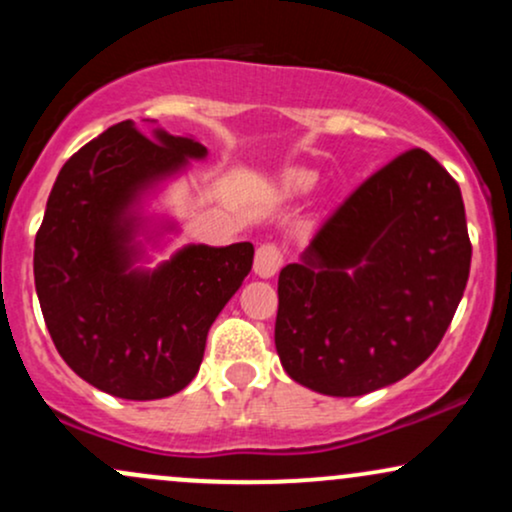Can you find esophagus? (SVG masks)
Masks as SVG:
<instances>
[{
    "instance_id": "esophagus-1",
    "label": "esophagus",
    "mask_w": 512,
    "mask_h": 512,
    "mask_svg": "<svg viewBox=\"0 0 512 512\" xmlns=\"http://www.w3.org/2000/svg\"><path fill=\"white\" fill-rule=\"evenodd\" d=\"M281 262H284L281 250L276 248L274 243H262L260 248H257V255H255V274L262 276V279H269V276H274L276 272H279Z\"/></svg>"
}]
</instances>
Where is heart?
Here are the masks:
<instances>
[{
    "label": "heart",
    "mask_w": 512,
    "mask_h": 512,
    "mask_svg": "<svg viewBox=\"0 0 512 512\" xmlns=\"http://www.w3.org/2000/svg\"><path fill=\"white\" fill-rule=\"evenodd\" d=\"M315 182H317L315 173L296 168V170H289V173L281 178V190H284L286 195H308V192L315 187Z\"/></svg>",
    "instance_id": "obj_1"
}]
</instances>
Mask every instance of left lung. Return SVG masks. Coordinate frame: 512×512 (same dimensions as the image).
<instances>
[{"label": "left lung", "instance_id": "obj_1", "mask_svg": "<svg viewBox=\"0 0 512 512\" xmlns=\"http://www.w3.org/2000/svg\"><path fill=\"white\" fill-rule=\"evenodd\" d=\"M469 262L457 182L424 149L397 156L281 269V366L330 397H361L407 378L448 330Z\"/></svg>", "mask_w": 512, "mask_h": 512}]
</instances>
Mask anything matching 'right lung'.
Wrapping results in <instances>:
<instances>
[{
  "mask_svg": "<svg viewBox=\"0 0 512 512\" xmlns=\"http://www.w3.org/2000/svg\"><path fill=\"white\" fill-rule=\"evenodd\" d=\"M207 146L144 120L117 122L64 163L35 236L33 274L57 351L88 385L149 402L180 392L202 363L211 322L252 269V243H187L151 202Z\"/></svg>",
  "mask_w": 512,
  "mask_h": 512,
  "instance_id": "1",
  "label": "right lung"
}]
</instances>
